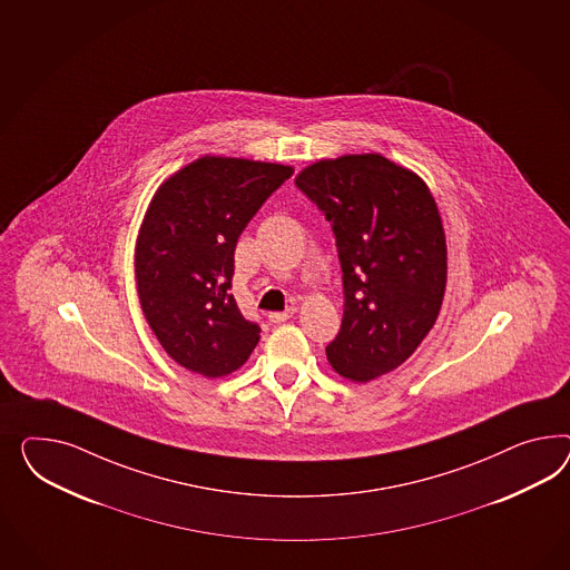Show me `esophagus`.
I'll use <instances>...</instances> for the list:
<instances>
[{
    "mask_svg": "<svg viewBox=\"0 0 570 570\" xmlns=\"http://www.w3.org/2000/svg\"><path fill=\"white\" fill-rule=\"evenodd\" d=\"M294 311H296V308L291 307L286 308V311H276V313H269V322H272V324H284V322H288V320L293 317Z\"/></svg>",
    "mask_w": 570,
    "mask_h": 570,
    "instance_id": "obj_1",
    "label": "esophagus"
}]
</instances>
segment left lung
Returning <instances> with one entry per match:
<instances>
[{"instance_id": "8db88e82", "label": "left lung", "mask_w": 570, "mask_h": 570, "mask_svg": "<svg viewBox=\"0 0 570 570\" xmlns=\"http://www.w3.org/2000/svg\"><path fill=\"white\" fill-rule=\"evenodd\" d=\"M294 183L336 236L344 313L327 361L353 382L396 370L435 324L446 288V238L430 188L380 154L317 161Z\"/></svg>"}]
</instances>
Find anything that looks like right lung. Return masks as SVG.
Listing matches in <instances>:
<instances>
[{
    "instance_id": "obj_1",
    "label": "right lung",
    "mask_w": 570,
    "mask_h": 570,
    "mask_svg": "<svg viewBox=\"0 0 570 570\" xmlns=\"http://www.w3.org/2000/svg\"><path fill=\"white\" fill-rule=\"evenodd\" d=\"M293 168L200 157L155 193L137 240V288L164 351L188 371L222 377L245 365L262 327L232 296L234 250L246 224Z\"/></svg>"
}]
</instances>
